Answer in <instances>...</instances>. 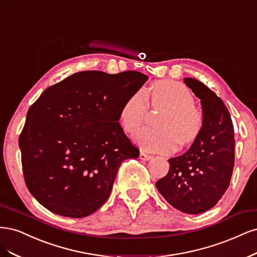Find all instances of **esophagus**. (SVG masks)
Returning <instances> with one entry per match:
<instances>
[{"mask_svg": "<svg viewBox=\"0 0 257 257\" xmlns=\"http://www.w3.org/2000/svg\"><path fill=\"white\" fill-rule=\"evenodd\" d=\"M140 159L143 160V161H148L150 159H152V156L148 155V154H145L143 152L140 153Z\"/></svg>", "mask_w": 257, "mask_h": 257, "instance_id": "obj_1", "label": "esophagus"}]
</instances>
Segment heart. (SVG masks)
Listing matches in <instances>:
<instances>
[{
  "instance_id": "obj_1",
  "label": "heart",
  "mask_w": 257,
  "mask_h": 257,
  "mask_svg": "<svg viewBox=\"0 0 257 257\" xmlns=\"http://www.w3.org/2000/svg\"><path fill=\"white\" fill-rule=\"evenodd\" d=\"M150 102L157 109L167 110L159 122L160 129L144 128L135 136L138 144L144 150L156 153L173 151L177 145H187L201 134L203 116L194 106L192 93L175 81H160L147 90ZM147 105L141 90L131 94L119 110L122 128L134 134L142 126Z\"/></svg>"
}]
</instances>
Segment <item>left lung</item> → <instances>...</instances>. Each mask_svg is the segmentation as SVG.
Wrapping results in <instances>:
<instances>
[{
    "label": "left lung",
    "instance_id": "obj_1",
    "mask_svg": "<svg viewBox=\"0 0 257 257\" xmlns=\"http://www.w3.org/2000/svg\"><path fill=\"white\" fill-rule=\"evenodd\" d=\"M184 82L201 99L203 128L188 152L168 160V175L157 181L156 187L174 208L197 214L212 208L229 186L235 135L222 99L196 79L185 78Z\"/></svg>",
    "mask_w": 257,
    "mask_h": 257
}]
</instances>
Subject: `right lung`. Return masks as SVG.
<instances>
[{
    "instance_id": "add662e5",
    "label": "right lung",
    "mask_w": 257,
    "mask_h": 257,
    "mask_svg": "<svg viewBox=\"0 0 257 257\" xmlns=\"http://www.w3.org/2000/svg\"><path fill=\"white\" fill-rule=\"evenodd\" d=\"M147 80L139 71H80L30 107L19 138L22 168L45 208L83 218L104 204L121 162L140 155L119 125V110Z\"/></svg>"
}]
</instances>
